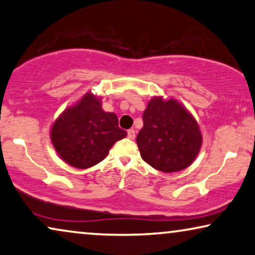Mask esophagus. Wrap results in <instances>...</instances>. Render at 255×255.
Masks as SVG:
<instances>
[{"mask_svg":"<svg viewBox=\"0 0 255 255\" xmlns=\"http://www.w3.org/2000/svg\"><path fill=\"white\" fill-rule=\"evenodd\" d=\"M128 138L131 139V140L135 139V131L133 130V128H130V130H128Z\"/></svg>","mask_w":255,"mask_h":255,"instance_id":"obj_1","label":"esophagus"}]
</instances>
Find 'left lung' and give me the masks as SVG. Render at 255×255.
Returning <instances> with one entry per match:
<instances>
[{"label":"left lung","instance_id":"1","mask_svg":"<svg viewBox=\"0 0 255 255\" xmlns=\"http://www.w3.org/2000/svg\"><path fill=\"white\" fill-rule=\"evenodd\" d=\"M136 136L142 160L156 170L176 172L189 167L202 138L193 116L176 100L153 98L142 115Z\"/></svg>","mask_w":255,"mask_h":255}]
</instances>
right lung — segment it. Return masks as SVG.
Instances as JSON below:
<instances>
[{
  "mask_svg": "<svg viewBox=\"0 0 255 255\" xmlns=\"http://www.w3.org/2000/svg\"><path fill=\"white\" fill-rule=\"evenodd\" d=\"M127 136L114 113L101 108L100 99L87 93L55 121L50 138L66 163L86 169L101 162L114 143Z\"/></svg>",
  "mask_w": 255,
  "mask_h": 255,
  "instance_id": "1",
  "label": "right lung"
}]
</instances>
